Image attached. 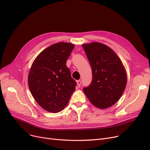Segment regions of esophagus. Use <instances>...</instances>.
Masks as SVG:
<instances>
[{
    "instance_id": "34e87169",
    "label": "esophagus",
    "mask_w": 150,
    "mask_h": 150,
    "mask_svg": "<svg viewBox=\"0 0 150 150\" xmlns=\"http://www.w3.org/2000/svg\"><path fill=\"white\" fill-rule=\"evenodd\" d=\"M76 83H77L78 87L80 88V86H81V81L80 80H77V81H76Z\"/></svg>"
}]
</instances>
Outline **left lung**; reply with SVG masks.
I'll return each instance as SVG.
<instances>
[{"instance_id": "1", "label": "left lung", "mask_w": 150, "mask_h": 150, "mask_svg": "<svg viewBox=\"0 0 150 150\" xmlns=\"http://www.w3.org/2000/svg\"><path fill=\"white\" fill-rule=\"evenodd\" d=\"M92 71L91 84L83 91L91 103L100 109L113 106L125 89L127 75L119 57L100 42L83 44Z\"/></svg>"}]
</instances>
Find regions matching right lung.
I'll return each mask as SVG.
<instances>
[{"label": "right lung", "mask_w": 150, "mask_h": 150, "mask_svg": "<svg viewBox=\"0 0 150 150\" xmlns=\"http://www.w3.org/2000/svg\"><path fill=\"white\" fill-rule=\"evenodd\" d=\"M74 44L58 42L47 47L33 61L28 76L30 92L38 104L57 113L64 109L75 90L66 61Z\"/></svg>", "instance_id": "right-lung-1"}]
</instances>
